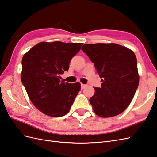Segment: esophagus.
<instances>
[{
    "label": "esophagus",
    "instance_id": "esophagus-1",
    "mask_svg": "<svg viewBox=\"0 0 157 157\" xmlns=\"http://www.w3.org/2000/svg\"><path fill=\"white\" fill-rule=\"evenodd\" d=\"M86 87V85H85V84H83V83H82V84H81V89H82V90L84 89Z\"/></svg>",
    "mask_w": 157,
    "mask_h": 157
}]
</instances>
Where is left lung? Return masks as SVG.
I'll return each mask as SVG.
<instances>
[{"instance_id":"left-lung-1","label":"left lung","mask_w":157,"mask_h":157,"mask_svg":"<svg viewBox=\"0 0 157 157\" xmlns=\"http://www.w3.org/2000/svg\"><path fill=\"white\" fill-rule=\"evenodd\" d=\"M82 49L102 78L101 87H94L90 98L94 113L101 118L120 114L132 101L139 83L135 54L116 43L85 44Z\"/></svg>"}]
</instances>
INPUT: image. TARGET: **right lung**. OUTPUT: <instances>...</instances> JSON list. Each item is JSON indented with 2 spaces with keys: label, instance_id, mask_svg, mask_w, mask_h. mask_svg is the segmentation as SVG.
<instances>
[{
  "label": "right lung",
  "instance_id": "1",
  "mask_svg": "<svg viewBox=\"0 0 157 157\" xmlns=\"http://www.w3.org/2000/svg\"><path fill=\"white\" fill-rule=\"evenodd\" d=\"M83 43L41 42L24 54L21 82L29 99L39 111L52 117L67 114L81 89L79 82L61 81L71 58Z\"/></svg>",
  "mask_w": 157,
  "mask_h": 157
}]
</instances>
